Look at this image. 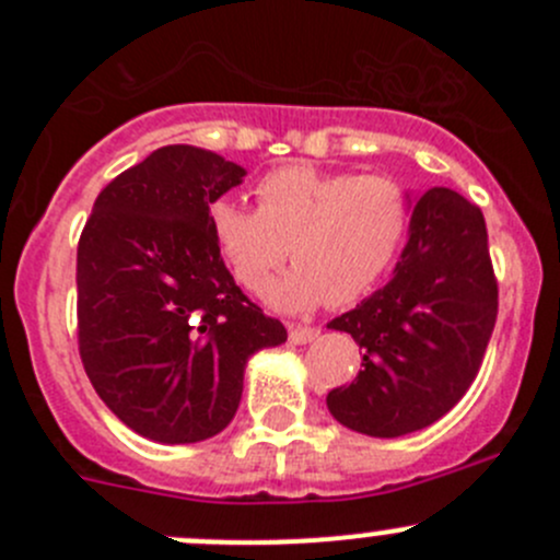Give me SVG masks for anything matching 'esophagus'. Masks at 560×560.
I'll use <instances>...</instances> for the list:
<instances>
[{"instance_id": "34e87169", "label": "esophagus", "mask_w": 560, "mask_h": 560, "mask_svg": "<svg viewBox=\"0 0 560 560\" xmlns=\"http://www.w3.org/2000/svg\"><path fill=\"white\" fill-rule=\"evenodd\" d=\"M316 336H319V327H303V325H292L290 327V341L298 343V347H301V343L314 341Z\"/></svg>"}]
</instances>
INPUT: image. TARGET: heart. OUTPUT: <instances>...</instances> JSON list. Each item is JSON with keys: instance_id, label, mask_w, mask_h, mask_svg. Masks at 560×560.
Returning a JSON list of instances; mask_svg holds the SVG:
<instances>
[{"instance_id": "obj_1", "label": "heart", "mask_w": 560, "mask_h": 560, "mask_svg": "<svg viewBox=\"0 0 560 560\" xmlns=\"http://www.w3.org/2000/svg\"><path fill=\"white\" fill-rule=\"evenodd\" d=\"M257 208L219 197L208 224L235 279L262 292L287 252L295 268L268 290L279 312L303 314L332 303H354L389 273L406 244L411 206L385 175L322 173L290 165L254 186Z\"/></svg>"}]
</instances>
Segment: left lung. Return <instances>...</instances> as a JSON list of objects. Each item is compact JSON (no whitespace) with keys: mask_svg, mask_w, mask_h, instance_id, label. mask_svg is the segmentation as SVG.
Here are the masks:
<instances>
[{"mask_svg":"<svg viewBox=\"0 0 560 560\" xmlns=\"http://www.w3.org/2000/svg\"><path fill=\"white\" fill-rule=\"evenodd\" d=\"M409 241L393 279L327 325L363 347V369L352 385L327 393V409L376 439L422 431L453 409L482 365L499 314L482 211L447 186L409 197Z\"/></svg>","mask_w":560,"mask_h":560,"instance_id":"left-lung-1","label":"left lung"}]
</instances>
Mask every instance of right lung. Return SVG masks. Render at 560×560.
Here are the masks:
<instances>
[{"label":"right lung","instance_id":"obj_1","mask_svg":"<svg viewBox=\"0 0 560 560\" xmlns=\"http://www.w3.org/2000/svg\"><path fill=\"white\" fill-rule=\"evenodd\" d=\"M246 171L162 145L110 180L78 244V343L107 409L140 436L195 444L235 417L248 358L287 330L241 292L208 208Z\"/></svg>","mask_w":560,"mask_h":560}]
</instances>
